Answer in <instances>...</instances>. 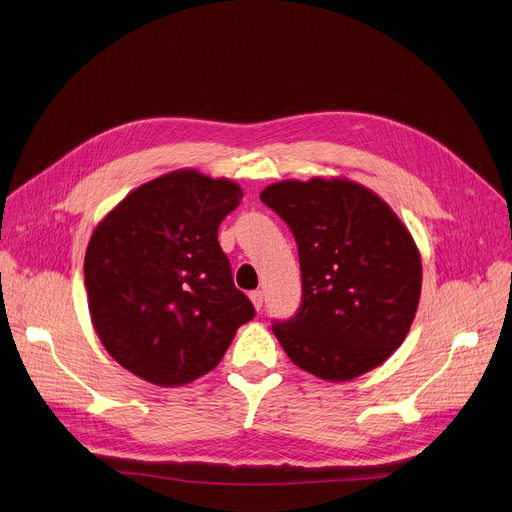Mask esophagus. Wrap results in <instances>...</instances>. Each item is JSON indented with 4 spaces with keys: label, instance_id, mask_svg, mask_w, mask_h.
<instances>
[{
    "label": "esophagus",
    "instance_id": "obj_1",
    "mask_svg": "<svg viewBox=\"0 0 512 512\" xmlns=\"http://www.w3.org/2000/svg\"><path fill=\"white\" fill-rule=\"evenodd\" d=\"M249 298H251L253 306H255L257 310H261V306H263V292H261V290H255V292L249 294Z\"/></svg>",
    "mask_w": 512,
    "mask_h": 512
}]
</instances>
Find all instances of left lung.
Wrapping results in <instances>:
<instances>
[{
  "label": "left lung",
  "mask_w": 512,
  "mask_h": 512,
  "mask_svg": "<svg viewBox=\"0 0 512 512\" xmlns=\"http://www.w3.org/2000/svg\"><path fill=\"white\" fill-rule=\"evenodd\" d=\"M298 245L302 300L273 333L308 374L345 382L384 363L421 298V255L374 192L345 179L280 181L261 192Z\"/></svg>",
  "instance_id": "left-lung-1"
}]
</instances>
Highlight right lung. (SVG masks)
Instances as JSON below:
<instances>
[{"instance_id": "right-lung-1", "label": "right lung", "mask_w": 512, "mask_h": 512, "mask_svg": "<svg viewBox=\"0 0 512 512\" xmlns=\"http://www.w3.org/2000/svg\"><path fill=\"white\" fill-rule=\"evenodd\" d=\"M241 198L235 181L173 171L128 194L94 230L83 263L91 320L134 376L188 384L255 316L218 243Z\"/></svg>"}]
</instances>
